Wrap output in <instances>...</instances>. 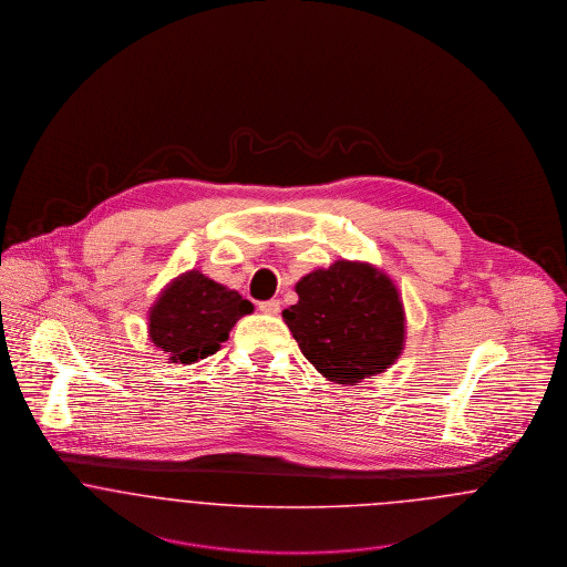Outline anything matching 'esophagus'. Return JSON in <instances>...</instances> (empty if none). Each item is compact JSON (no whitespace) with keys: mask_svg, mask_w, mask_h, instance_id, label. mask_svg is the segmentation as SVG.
<instances>
[{"mask_svg":"<svg viewBox=\"0 0 567 567\" xmlns=\"http://www.w3.org/2000/svg\"><path fill=\"white\" fill-rule=\"evenodd\" d=\"M258 309H260L262 313H267V316H277L279 309H281V305H279L277 298H270V300H262V302L258 305Z\"/></svg>","mask_w":567,"mask_h":567,"instance_id":"34e87169","label":"esophagus"}]
</instances>
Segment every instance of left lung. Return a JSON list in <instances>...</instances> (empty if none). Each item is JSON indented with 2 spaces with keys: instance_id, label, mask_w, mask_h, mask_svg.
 Here are the masks:
<instances>
[{
  "instance_id": "1",
  "label": "left lung",
  "mask_w": 567,
  "mask_h": 567,
  "mask_svg": "<svg viewBox=\"0 0 567 567\" xmlns=\"http://www.w3.org/2000/svg\"><path fill=\"white\" fill-rule=\"evenodd\" d=\"M298 302L284 322L300 352L330 382L357 386L401 357L405 311L386 272L369 262L337 260L297 284Z\"/></svg>"
}]
</instances>
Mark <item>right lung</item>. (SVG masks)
Returning a JSON list of instances; mask_svg holds the SVG:
<instances>
[{
	"label": "right lung",
	"mask_w": 567,
	"mask_h": 567,
	"mask_svg": "<svg viewBox=\"0 0 567 567\" xmlns=\"http://www.w3.org/2000/svg\"><path fill=\"white\" fill-rule=\"evenodd\" d=\"M254 305L237 290L187 270L173 279L150 311V339L173 362L192 364L215 354Z\"/></svg>",
	"instance_id": "1"
}]
</instances>
